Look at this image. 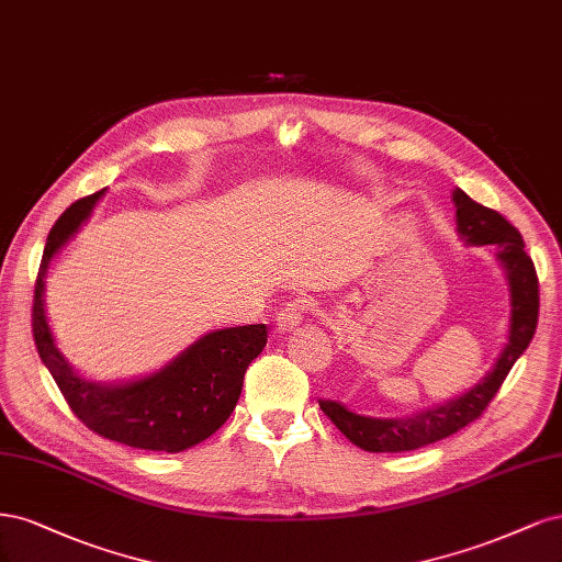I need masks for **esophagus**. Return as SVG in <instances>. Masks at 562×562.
Returning a JSON list of instances; mask_svg holds the SVG:
<instances>
[{
  "mask_svg": "<svg viewBox=\"0 0 562 562\" xmlns=\"http://www.w3.org/2000/svg\"><path fill=\"white\" fill-rule=\"evenodd\" d=\"M301 319H303V305L299 301H289L280 307L276 315V329L280 334H289L299 327Z\"/></svg>",
  "mask_w": 562,
  "mask_h": 562,
  "instance_id": "esophagus-1",
  "label": "esophagus"
}]
</instances>
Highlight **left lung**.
I'll return each mask as SVG.
<instances>
[{"instance_id":"8db88e82","label":"left lung","mask_w":562,"mask_h":562,"mask_svg":"<svg viewBox=\"0 0 562 562\" xmlns=\"http://www.w3.org/2000/svg\"><path fill=\"white\" fill-rule=\"evenodd\" d=\"M460 238L469 247L495 249V259L509 282V336L493 364L474 387L443 404H434L404 418H371L359 415L334 400H319V408L346 437L369 452H404L441 441L460 431L491 404L516 359L530 346L539 317V284L535 263L525 251L520 233L495 210L474 203L462 189L452 191Z\"/></svg>"}]
</instances>
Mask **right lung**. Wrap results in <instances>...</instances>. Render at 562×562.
<instances>
[{
    "instance_id": "add662e5",
    "label": "right lung",
    "mask_w": 562,
    "mask_h": 562,
    "mask_svg": "<svg viewBox=\"0 0 562 562\" xmlns=\"http://www.w3.org/2000/svg\"><path fill=\"white\" fill-rule=\"evenodd\" d=\"M102 195L104 189L71 203L48 233L34 284V342L69 408L88 429L142 450L182 452L212 437L231 418L245 371L266 348V324L210 331L149 375L119 383H98L81 375L50 331L44 286L50 259L90 220Z\"/></svg>"
}]
</instances>
